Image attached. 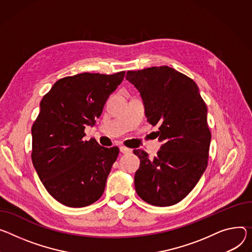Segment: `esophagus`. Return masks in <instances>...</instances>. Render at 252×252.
Instances as JSON below:
<instances>
[{
	"mask_svg": "<svg viewBox=\"0 0 252 252\" xmlns=\"http://www.w3.org/2000/svg\"><path fill=\"white\" fill-rule=\"evenodd\" d=\"M120 150H121V153H123V154H128V153H131V149H128V148L124 147V146L120 147Z\"/></svg>",
	"mask_w": 252,
	"mask_h": 252,
	"instance_id": "obj_1",
	"label": "esophagus"
}]
</instances>
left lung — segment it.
Masks as SVG:
<instances>
[{
  "label": "left lung",
  "mask_w": 252,
  "mask_h": 252,
  "mask_svg": "<svg viewBox=\"0 0 252 252\" xmlns=\"http://www.w3.org/2000/svg\"><path fill=\"white\" fill-rule=\"evenodd\" d=\"M126 78L140 91L148 122L159 126L157 136L163 143L152 159L144 150L133 151L141 159L135 191L154 206L177 204L194 189L208 165L207 106L196 82L169 66L127 71Z\"/></svg>",
  "instance_id": "1"
}]
</instances>
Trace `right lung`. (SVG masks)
<instances>
[{"label": "right lung", "instance_id": "right-lung-1", "mask_svg": "<svg viewBox=\"0 0 252 252\" xmlns=\"http://www.w3.org/2000/svg\"><path fill=\"white\" fill-rule=\"evenodd\" d=\"M114 74L84 72L54 83L40 102L32 126V162L48 193L68 207H85L103 194L120 149L84 141L109 94L124 80Z\"/></svg>", "mask_w": 252, "mask_h": 252}]
</instances>
